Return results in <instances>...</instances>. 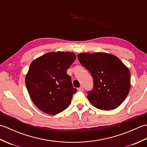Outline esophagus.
<instances>
[{
    "label": "esophagus",
    "instance_id": "obj_1",
    "mask_svg": "<svg viewBox=\"0 0 147 147\" xmlns=\"http://www.w3.org/2000/svg\"><path fill=\"white\" fill-rule=\"evenodd\" d=\"M78 91H79V92H83V86H80V88H78Z\"/></svg>",
    "mask_w": 147,
    "mask_h": 147
}]
</instances>
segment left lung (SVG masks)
I'll use <instances>...</instances> for the list:
<instances>
[{"mask_svg": "<svg viewBox=\"0 0 147 147\" xmlns=\"http://www.w3.org/2000/svg\"><path fill=\"white\" fill-rule=\"evenodd\" d=\"M78 59L94 82L93 91L87 96L90 102L100 110L118 107L131 88V74L126 65L115 55L105 52H82Z\"/></svg>", "mask_w": 147, "mask_h": 147, "instance_id": "left-lung-1", "label": "left lung"}]
</instances>
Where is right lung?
I'll return each mask as SVG.
<instances>
[{"instance_id": "1", "label": "right lung", "mask_w": 147, "mask_h": 147, "mask_svg": "<svg viewBox=\"0 0 147 147\" xmlns=\"http://www.w3.org/2000/svg\"><path fill=\"white\" fill-rule=\"evenodd\" d=\"M75 59L72 52H51L30 64L25 83L31 99L40 111L55 115L70 105L77 90L67 70Z\"/></svg>"}]
</instances>
